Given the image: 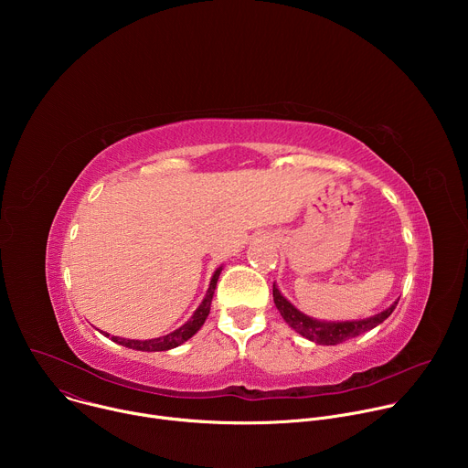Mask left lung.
Returning a JSON list of instances; mask_svg holds the SVG:
<instances>
[{"label": "left lung", "mask_w": 468, "mask_h": 468, "mask_svg": "<svg viewBox=\"0 0 468 468\" xmlns=\"http://www.w3.org/2000/svg\"><path fill=\"white\" fill-rule=\"evenodd\" d=\"M272 294H274V303L278 307V311L282 313L283 320L296 331L300 333L302 337L313 341L314 345H324V346H335V345H341L348 339H354L357 335H361V333L365 331H370L374 329L376 325H379L385 318L390 316V313L394 311L396 303L394 302L390 307H387L385 311L374 314V316H368V318H363V320H345V322H327V320H316L313 316H307L303 314L302 311H298L282 292L280 289L276 287L274 283V289H272ZM399 300V298H398Z\"/></svg>", "instance_id": "obj_1"}]
</instances>
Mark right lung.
<instances>
[{
	"mask_svg": "<svg viewBox=\"0 0 468 468\" xmlns=\"http://www.w3.org/2000/svg\"><path fill=\"white\" fill-rule=\"evenodd\" d=\"M220 272H222V266H218V269L215 271L204 302L197 305V309L194 311V314H192L181 327H177L176 331L168 333V335H163V337H157V339H146V341H139V339H122V337H111V341L116 343V345H122V346H125V348L141 350V352H166V350H172V348L183 345L185 341H188V339L194 335V333H197L199 327L204 325V322H206V318H207V314H209V311H211V302H213V294H215V289H217V282H218V278H220ZM105 337H109V333H105Z\"/></svg>",
	"mask_w": 468,
	"mask_h": 468,
	"instance_id": "add662e5",
	"label": "right lung"
}]
</instances>
